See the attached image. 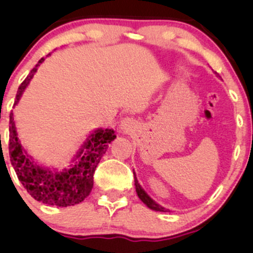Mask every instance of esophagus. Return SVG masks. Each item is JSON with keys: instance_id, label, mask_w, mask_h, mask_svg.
Listing matches in <instances>:
<instances>
[{"instance_id": "esophagus-1", "label": "esophagus", "mask_w": 253, "mask_h": 253, "mask_svg": "<svg viewBox=\"0 0 253 253\" xmlns=\"http://www.w3.org/2000/svg\"><path fill=\"white\" fill-rule=\"evenodd\" d=\"M135 120H133L132 118H124L123 121H121L120 124V128L123 130V133H130L132 130H134L135 128Z\"/></svg>"}]
</instances>
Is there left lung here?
I'll use <instances>...</instances> for the list:
<instances>
[{
    "label": "left lung",
    "mask_w": 253,
    "mask_h": 253,
    "mask_svg": "<svg viewBox=\"0 0 253 253\" xmlns=\"http://www.w3.org/2000/svg\"><path fill=\"white\" fill-rule=\"evenodd\" d=\"M134 184H135V191H136V194H138L139 199H140L141 201H143L145 205L147 206V207L151 208V210L156 211H167V210H165L164 207H162V206H159L158 203H156L149 195H147L146 193H145V191L143 190V188H141L140 184L138 183V179H136L135 176H134Z\"/></svg>",
    "instance_id": "1"
}]
</instances>
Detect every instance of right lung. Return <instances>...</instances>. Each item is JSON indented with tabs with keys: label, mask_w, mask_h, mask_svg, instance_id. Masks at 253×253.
<instances>
[{
	"label": "right lung",
	"mask_w": 253,
	"mask_h": 253,
	"mask_svg": "<svg viewBox=\"0 0 253 253\" xmlns=\"http://www.w3.org/2000/svg\"><path fill=\"white\" fill-rule=\"evenodd\" d=\"M43 58L38 62L36 68L25 78L16 92L15 104L19 102L22 92L38 70ZM9 157L17 178L25 189L37 201L57 207H69L82 202L89 195L94 184V172L102 156L106 153L108 144L117 135L113 129H97L91 134L78 152L80 159L71 169L62 172H52L51 170L39 167L32 161L20 144L15 129L13 113L9 117Z\"/></svg>",
	"instance_id": "right-lung-1"
}]
</instances>
